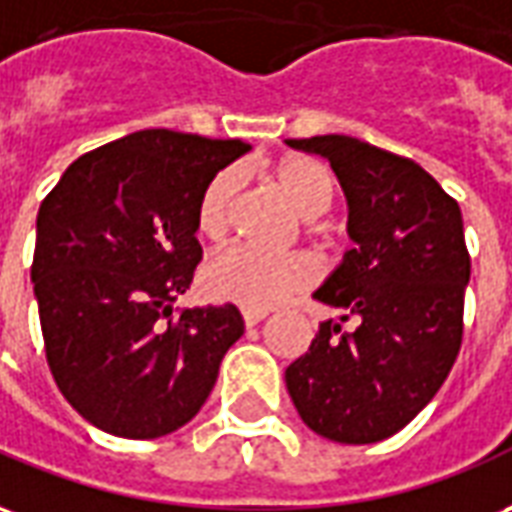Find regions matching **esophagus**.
Returning <instances> with one entry per match:
<instances>
[{
  "label": "esophagus",
  "instance_id": "1",
  "mask_svg": "<svg viewBox=\"0 0 512 512\" xmlns=\"http://www.w3.org/2000/svg\"><path fill=\"white\" fill-rule=\"evenodd\" d=\"M264 316H267V311H251V308H245L242 311V322H245V327H256Z\"/></svg>",
  "mask_w": 512,
  "mask_h": 512
}]
</instances>
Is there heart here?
Returning <instances> with one entry per match:
<instances>
[{"instance_id":"1","label":"heart","mask_w":512,"mask_h":512,"mask_svg":"<svg viewBox=\"0 0 512 512\" xmlns=\"http://www.w3.org/2000/svg\"><path fill=\"white\" fill-rule=\"evenodd\" d=\"M272 177L302 218L322 215L333 201V177L319 160L302 155L283 158L272 171ZM237 190L240 177L234 169H220L204 185L196 204V229L204 240H226L234 218ZM201 281L215 300L234 302L251 311H267L272 305H281L294 294L311 289L319 281V267L305 253L267 256L248 248H229L207 261Z\"/></svg>"}]
</instances>
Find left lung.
I'll list each match as a JSON object with an SVG mask.
<instances>
[{
	"instance_id": "1",
	"label": "left lung",
	"mask_w": 512,
	"mask_h": 512,
	"mask_svg": "<svg viewBox=\"0 0 512 512\" xmlns=\"http://www.w3.org/2000/svg\"><path fill=\"white\" fill-rule=\"evenodd\" d=\"M330 160L349 237L313 297L338 311L286 368L302 423L341 445L398 434L445 384L464 335L469 251L458 201L414 160L352 136L289 138ZM354 321L355 330H340Z\"/></svg>"
}]
</instances>
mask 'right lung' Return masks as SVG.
<instances>
[{"mask_svg":"<svg viewBox=\"0 0 512 512\" xmlns=\"http://www.w3.org/2000/svg\"><path fill=\"white\" fill-rule=\"evenodd\" d=\"M248 149L138 130L73 160L40 204L32 283L48 368L100 431L158 439L190 423L245 333L231 302L174 316V300L201 261V190Z\"/></svg>","mask_w":512,"mask_h":512,"instance_id":"obj_1","label":"right lung"}]
</instances>
